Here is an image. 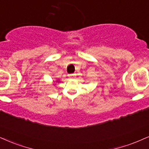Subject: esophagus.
<instances>
[{
	"label": "esophagus",
	"instance_id": "34e87169",
	"mask_svg": "<svg viewBox=\"0 0 149 149\" xmlns=\"http://www.w3.org/2000/svg\"><path fill=\"white\" fill-rule=\"evenodd\" d=\"M68 76H69V78H70V79H73V78H74V77H75L74 74H69V75H68Z\"/></svg>",
	"mask_w": 149,
	"mask_h": 149
}]
</instances>
